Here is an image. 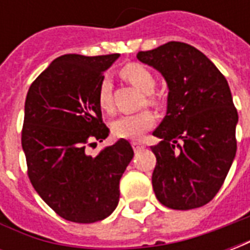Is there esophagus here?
I'll list each match as a JSON object with an SVG mask.
<instances>
[{"label":"esophagus","mask_w":250,"mask_h":250,"mask_svg":"<svg viewBox=\"0 0 250 250\" xmlns=\"http://www.w3.org/2000/svg\"><path fill=\"white\" fill-rule=\"evenodd\" d=\"M131 145H132L134 151H139V150H142V148H145V145H143V143H139V142H132Z\"/></svg>","instance_id":"34e87169"}]
</instances>
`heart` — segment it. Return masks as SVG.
Returning <instances> with one entry per match:
<instances>
[{
	"label": "heart",
	"mask_w": 250,
	"mask_h": 250,
	"mask_svg": "<svg viewBox=\"0 0 250 250\" xmlns=\"http://www.w3.org/2000/svg\"><path fill=\"white\" fill-rule=\"evenodd\" d=\"M122 76L134 87L139 88L142 92L146 93V102L150 105H158L161 100L154 95L155 89V76L147 66L138 62H131L122 68ZM98 104L104 112H112L114 103L111 98V83L107 76L102 79L98 88ZM155 125V115L151 111H142L139 114L125 115L115 119L111 123V132L116 138L125 139H138L151 130Z\"/></svg>",
	"instance_id": "b5f03b06"
}]
</instances>
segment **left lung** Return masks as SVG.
Returning <instances> with one entry per match:
<instances>
[{
  "instance_id": "left-lung-1",
  "label": "left lung",
  "mask_w": 250,
  "mask_h": 250,
  "mask_svg": "<svg viewBox=\"0 0 250 250\" xmlns=\"http://www.w3.org/2000/svg\"><path fill=\"white\" fill-rule=\"evenodd\" d=\"M136 57L168 85L167 112L152 134L162 141L152 188L170 209L201 208L218 193L236 157L237 109L218 68L194 46L170 41Z\"/></svg>"
}]
</instances>
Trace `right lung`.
<instances>
[{"label": "right lung", "instance_id": "add662e5", "mask_svg": "<svg viewBox=\"0 0 250 250\" xmlns=\"http://www.w3.org/2000/svg\"><path fill=\"white\" fill-rule=\"evenodd\" d=\"M118 57L62 55L41 72L26 95L21 143L28 177L45 204L66 221L92 224L108 217L134 157L125 139L96 157L87 152L108 136L98 88Z\"/></svg>", "mask_w": 250, "mask_h": 250}]
</instances>
